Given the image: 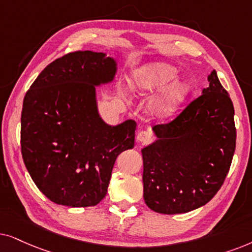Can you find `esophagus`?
I'll list each match as a JSON object with an SVG mask.
<instances>
[{
  "label": "esophagus",
  "mask_w": 252,
  "mask_h": 252,
  "mask_svg": "<svg viewBox=\"0 0 252 252\" xmlns=\"http://www.w3.org/2000/svg\"><path fill=\"white\" fill-rule=\"evenodd\" d=\"M136 139L138 143H146V142H150V140L152 139V135H151L150 131L142 130V131H139L138 133H137Z\"/></svg>",
  "instance_id": "1"
}]
</instances>
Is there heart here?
I'll return each instance as SVG.
<instances>
[{
  "instance_id": "1",
  "label": "heart",
  "mask_w": 252,
  "mask_h": 252,
  "mask_svg": "<svg viewBox=\"0 0 252 252\" xmlns=\"http://www.w3.org/2000/svg\"><path fill=\"white\" fill-rule=\"evenodd\" d=\"M180 70L166 61L150 62L140 65L131 76V90L138 95H149L164 89L151 100L149 108L154 115L166 119L179 112L191 94L190 83L178 78Z\"/></svg>"
}]
</instances>
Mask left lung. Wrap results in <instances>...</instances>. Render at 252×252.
Here are the masks:
<instances>
[{"label":"left lung","mask_w":252,"mask_h":252,"mask_svg":"<svg viewBox=\"0 0 252 252\" xmlns=\"http://www.w3.org/2000/svg\"><path fill=\"white\" fill-rule=\"evenodd\" d=\"M152 130L157 139L142 149L146 205L179 214L209 203L223 184L236 146L234 106L216 70L202 95Z\"/></svg>","instance_id":"1"}]
</instances>
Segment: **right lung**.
<instances>
[{"instance_id":"1","label":"right lung","mask_w":252,"mask_h":252,"mask_svg":"<svg viewBox=\"0 0 252 252\" xmlns=\"http://www.w3.org/2000/svg\"><path fill=\"white\" fill-rule=\"evenodd\" d=\"M116 71L114 58L79 50L47 65L26 92L23 160L39 190L59 205L101 202L117 156L135 145V121L109 126L98 110L95 87L112 83Z\"/></svg>"}]
</instances>
